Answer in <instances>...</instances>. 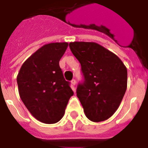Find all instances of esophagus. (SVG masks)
<instances>
[{"label": "esophagus", "instance_id": "1", "mask_svg": "<svg viewBox=\"0 0 148 148\" xmlns=\"http://www.w3.org/2000/svg\"><path fill=\"white\" fill-rule=\"evenodd\" d=\"M71 84H72L73 86H75V84H76V80H75V79H72V80L71 81Z\"/></svg>", "mask_w": 148, "mask_h": 148}]
</instances>
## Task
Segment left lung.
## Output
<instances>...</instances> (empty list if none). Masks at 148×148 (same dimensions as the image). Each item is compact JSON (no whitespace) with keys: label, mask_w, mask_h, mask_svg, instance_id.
<instances>
[{"label":"left lung","mask_w":148,"mask_h":148,"mask_svg":"<svg viewBox=\"0 0 148 148\" xmlns=\"http://www.w3.org/2000/svg\"><path fill=\"white\" fill-rule=\"evenodd\" d=\"M69 47L84 75L77 96L85 115L94 122L107 120L118 110L127 90V68L117 55L95 42H70Z\"/></svg>","instance_id":"left-lung-1"}]
</instances>
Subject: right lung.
<instances>
[{"label":"right lung","instance_id":"obj_1","mask_svg":"<svg viewBox=\"0 0 148 148\" xmlns=\"http://www.w3.org/2000/svg\"><path fill=\"white\" fill-rule=\"evenodd\" d=\"M68 46V42L46 44L24 62L18 74L21 101L31 115L45 124L61 120L74 95L59 65Z\"/></svg>","mask_w":148,"mask_h":148}]
</instances>
